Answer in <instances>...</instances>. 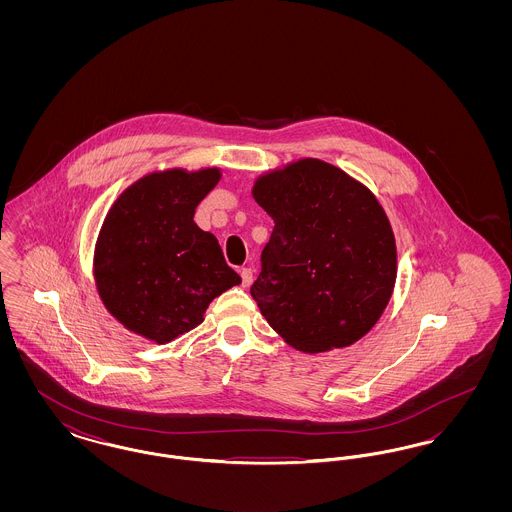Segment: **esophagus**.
Wrapping results in <instances>:
<instances>
[{
	"instance_id": "esophagus-1",
	"label": "esophagus",
	"mask_w": 512,
	"mask_h": 512,
	"mask_svg": "<svg viewBox=\"0 0 512 512\" xmlns=\"http://www.w3.org/2000/svg\"><path fill=\"white\" fill-rule=\"evenodd\" d=\"M240 276H242V286H244V288L251 286V282H253V270H251V268H242V270H240Z\"/></svg>"
}]
</instances>
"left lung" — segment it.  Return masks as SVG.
Returning <instances> with one entry per match:
<instances>
[{
    "mask_svg": "<svg viewBox=\"0 0 512 512\" xmlns=\"http://www.w3.org/2000/svg\"><path fill=\"white\" fill-rule=\"evenodd\" d=\"M253 197L274 220L251 286L261 315L305 353L361 340L397 276L395 238L378 199L320 159L268 172Z\"/></svg>",
    "mask_w": 512,
    "mask_h": 512,
    "instance_id": "1",
    "label": "left lung"
}]
</instances>
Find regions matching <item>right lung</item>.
Returning <instances> with one entry per match:
<instances>
[{"label": "right lung", "instance_id": "add662e5", "mask_svg": "<svg viewBox=\"0 0 512 512\" xmlns=\"http://www.w3.org/2000/svg\"><path fill=\"white\" fill-rule=\"evenodd\" d=\"M219 169L153 172L122 192L99 232L94 274L109 313L147 340L167 343L203 322L242 278L217 238L194 222Z\"/></svg>", "mask_w": 512, "mask_h": 512}]
</instances>
